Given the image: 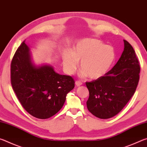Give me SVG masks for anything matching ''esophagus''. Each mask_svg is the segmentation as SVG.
<instances>
[{"instance_id":"34e87169","label":"esophagus","mask_w":147,"mask_h":147,"mask_svg":"<svg viewBox=\"0 0 147 147\" xmlns=\"http://www.w3.org/2000/svg\"><path fill=\"white\" fill-rule=\"evenodd\" d=\"M75 84H76V85L77 86H81V85H82V83L80 81H78V80H77V81H76V82H75Z\"/></svg>"}]
</instances>
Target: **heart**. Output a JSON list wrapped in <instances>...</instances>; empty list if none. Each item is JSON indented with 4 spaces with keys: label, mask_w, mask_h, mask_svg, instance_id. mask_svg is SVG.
I'll return each mask as SVG.
<instances>
[{
    "label": "heart",
    "mask_w": 147,
    "mask_h": 147,
    "mask_svg": "<svg viewBox=\"0 0 147 147\" xmlns=\"http://www.w3.org/2000/svg\"><path fill=\"white\" fill-rule=\"evenodd\" d=\"M115 58L112 47L105 45L98 39L85 38L77 42L72 51L63 54L62 63L65 73L71 75L75 73L80 61V75L98 79L108 73Z\"/></svg>",
    "instance_id": "obj_1"
}]
</instances>
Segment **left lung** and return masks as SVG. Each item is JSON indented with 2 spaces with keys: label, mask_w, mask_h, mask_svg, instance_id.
Wrapping results in <instances>:
<instances>
[{
  "label": "left lung",
  "mask_w": 147,
  "mask_h": 147,
  "mask_svg": "<svg viewBox=\"0 0 147 147\" xmlns=\"http://www.w3.org/2000/svg\"><path fill=\"white\" fill-rule=\"evenodd\" d=\"M117 63L106 75L86 82L89 96L88 110L96 117L106 119L118 114L135 93L140 65L135 51L127 41Z\"/></svg>",
  "instance_id": "8db88e82"
}]
</instances>
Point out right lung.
I'll return each mask as SVG.
<instances>
[{
  "label": "right lung",
  "instance_id": "obj_1",
  "mask_svg": "<svg viewBox=\"0 0 147 147\" xmlns=\"http://www.w3.org/2000/svg\"><path fill=\"white\" fill-rule=\"evenodd\" d=\"M11 84L24 109L35 117L45 119L60 110L66 95L74 88L71 76L56 73L50 65L36 67L23 41L11 62Z\"/></svg>",
  "mask_w": 147,
  "mask_h": 147
}]
</instances>
